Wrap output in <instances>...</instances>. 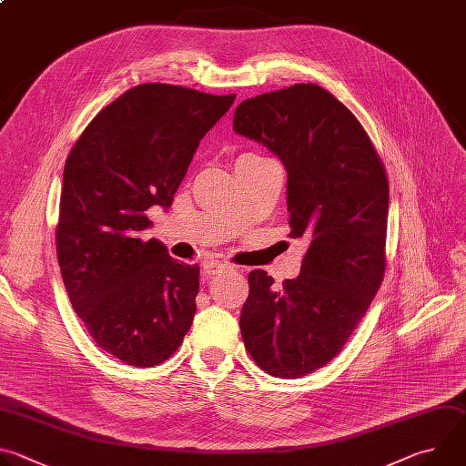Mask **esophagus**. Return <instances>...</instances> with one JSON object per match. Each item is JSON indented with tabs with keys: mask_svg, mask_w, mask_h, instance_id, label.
I'll list each match as a JSON object with an SVG mask.
<instances>
[{
	"mask_svg": "<svg viewBox=\"0 0 466 466\" xmlns=\"http://www.w3.org/2000/svg\"><path fill=\"white\" fill-rule=\"evenodd\" d=\"M228 268L227 263H223V261H207L205 263V273L207 275H210V277H214V275H218V273H221V271H225Z\"/></svg>",
	"mask_w": 466,
	"mask_h": 466,
	"instance_id": "obj_1",
	"label": "esophagus"
}]
</instances>
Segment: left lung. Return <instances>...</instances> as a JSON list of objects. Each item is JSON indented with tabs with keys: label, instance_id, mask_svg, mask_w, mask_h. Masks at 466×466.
I'll return each instance as SVG.
<instances>
[{
	"label": "left lung",
	"instance_id": "obj_1",
	"mask_svg": "<svg viewBox=\"0 0 466 466\" xmlns=\"http://www.w3.org/2000/svg\"><path fill=\"white\" fill-rule=\"evenodd\" d=\"M234 132L282 160L289 236L309 243L300 275L282 289H273L265 271H250L239 317L256 365L295 380L341 352L380 289L387 175L356 116L311 83L245 99L236 108Z\"/></svg>",
	"mask_w": 466,
	"mask_h": 466
}]
</instances>
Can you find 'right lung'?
Wrapping results in <instances>:
<instances>
[{
    "mask_svg": "<svg viewBox=\"0 0 466 466\" xmlns=\"http://www.w3.org/2000/svg\"><path fill=\"white\" fill-rule=\"evenodd\" d=\"M236 94L147 83L85 128L64 166L56 256L64 288L94 341L132 367H155L193 322L198 265L142 241L151 207L167 210L207 132Z\"/></svg>",
    "mask_w": 466,
    "mask_h": 466,
    "instance_id": "obj_1",
    "label": "right lung"
}]
</instances>
